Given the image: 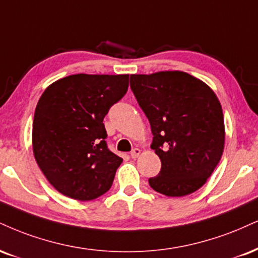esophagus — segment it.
Wrapping results in <instances>:
<instances>
[{
    "label": "esophagus",
    "mask_w": 258,
    "mask_h": 258,
    "mask_svg": "<svg viewBox=\"0 0 258 258\" xmlns=\"http://www.w3.org/2000/svg\"><path fill=\"white\" fill-rule=\"evenodd\" d=\"M139 155H141V149L136 148V149H133V150L131 151V157H132V159H137Z\"/></svg>",
    "instance_id": "obj_1"
}]
</instances>
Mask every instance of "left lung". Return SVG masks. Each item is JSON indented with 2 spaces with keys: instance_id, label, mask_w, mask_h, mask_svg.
<instances>
[{
  "instance_id": "8db88e82",
  "label": "left lung",
  "mask_w": 258,
  "mask_h": 258,
  "mask_svg": "<svg viewBox=\"0 0 258 258\" xmlns=\"http://www.w3.org/2000/svg\"><path fill=\"white\" fill-rule=\"evenodd\" d=\"M130 84L150 122L151 149L162 163L149 185L168 197L197 191L225 147L223 113L215 92L181 71L131 74Z\"/></svg>"
}]
</instances>
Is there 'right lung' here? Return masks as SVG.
Returning a JSON list of instances; mask_svg holds the SVG:
<instances>
[{
    "mask_svg": "<svg viewBox=\"0 0 258 258\" xmlns=\"http://www.w3.org/2000/svg\"><path fill=\"white\" fill-rule=\"evenodd\" d=\"M128 88V74H73L49 85L35 110L37 164L60 194L91 201L113 184L122 159L108 149L103 119Z\"/></svg>",
    "mask_w": 258,
    "mask_h": 258,
    "instance_id": "obj_1",
    "label": "right lung"
}]
</instances>
